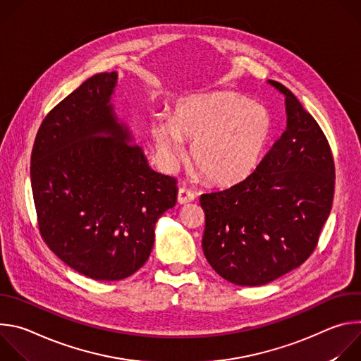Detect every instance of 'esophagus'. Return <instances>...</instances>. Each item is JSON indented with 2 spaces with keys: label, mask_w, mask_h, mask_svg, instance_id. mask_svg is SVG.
Returning a JSON list of instances; mask_svg holds the SVG:
<instances>
[{
  "label": "esophagus",
  "mask_w": 361,
  "mask_h": 361,
  "mask_svg": "<svg viewBox=\"0 0 361 361\" xmlns=\"http://www.w3.org/2000/svg\"><path fill=\"white\" fill-rule=\"evenodd\" d=\"M194 198H195V194H194L191 190H188V188H185V187H181V188L178 190L177 201H178L180 204L191 202V201H194Z\"/></svg>",
  "instance_id": "obj_1"
}]
</instances>
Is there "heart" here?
Returning a JSON list of instances; mask_svg holds the SVG:
<instances>
[{
	"label": "heart",
	"mask_w": 361,
	"mask_h": 361,
	"mask_svg": "<svg viewBox=\"0 0 361 361\" xmlns=\"http://www.w3.org/2000/svg\"><path fill=\"white\" fill-rule=\"evenodd\" d=\"M149 128L169 167L181 159L183 140H188L191 161L201 176L216 185H230L254 171L274 123L264 106L237 92L217 91L181 99L171 118L156 114Z\"/></svg>",
	"instance_id": "heart-1"
}]
</instances>
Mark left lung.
<instances>
[{
    "mask_svg": "<svg viewBox=\"0 0 361 361\" xmlns=\"http://www.w3.org/2000/svg\"><path fill=\"white\" fill-rule=\"evenodd\" d=\"M269 82L286 95V131L245 180L200 197L205 259L237 286H263L301 266L317 247L334 197L323 130L288 88Z\"/></svg>",
    "mask_w": 361,
    "mask_h": 361,
    "instance_id": "1",
    "label": "left lung"
}]
</instances>
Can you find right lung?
<instances>
[{
  "label": "right lung",
  "mask_w": 361,
  "mask_h": 361,
  "mask_svg": "<svg viewBox=\"0 0 361 361\" xmlns=\"http://www.w3.org/2000/svg\"><path fill=\"white\" fill-rule=\"evenodd\" d=\"M116 82V71L84 81L45 116L31 152L44 243L98 281L127 279L144 266L157 220L177 201L176 178L151 170L117 123L109 104Z\"/></svg>",
  "instance_id": "right-lung-1"
}]
</instances>
